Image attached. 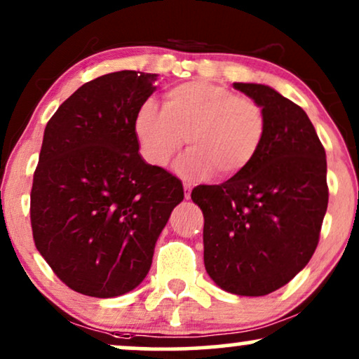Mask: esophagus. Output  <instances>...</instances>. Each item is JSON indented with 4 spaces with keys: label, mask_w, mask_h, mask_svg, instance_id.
I'll use <instances>...</instances> for the list:
<instances>
[{
    "label": "esophagus",
    "mask_w": 359,
    "mask_h": 359,
    "mask_svg": "<svg viewBox=\"0 0 359 359\" xmlns=\"http://www.w3.org/2000/svg\"><path fill=\"white\" fill-rule=\"evenodd\" d=\"M183 188H184V198L189 199L191 198V191H193V186H191L189 183H184Z\"/></svg>",
    "instance_id": "1"
}]
</instances>
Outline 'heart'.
<instances>
[{
    "label": "heart",
    "instance_id": "obj_1",
    "mask_svg": "<svg viewBox=\"0 0 359 359\" xmlns=\"http://www.w3.org/2000/svg\"><path fill=\"white\" fill-rule=\"evenodd\" d=\"M135 133L143 156L165 168L181 150L191 151L176 170L183 178H204L212 171L229 178L244 171L262 147L267 120L257 102L206 81L170 88L165 104L145 100L135 115Z\"/></svg>",
    "mask_w": 359,
    "mask_h": 359
}]
</instances>
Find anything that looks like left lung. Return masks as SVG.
I'll use <instances>...</instances> for the list:
<instances>
[{
  "mask_svg": "<svg viewBox=\"0 0 359 359\" xmlns=\"http://www.w3.org/2000/svg\"><path fill=\"white\" fill-rule=\"evenodd\" d=\"M262 107L267 133L254 161L191 193L204 216V267L222 290L262 297L292 280L318 244L328 206L327 155L305 110L264 83L234 82Z\"/></svg>",
  "mask_w": 359,
  "mask_h": 359,
  "instance_id": "left-lung-1",
  "label": "left lung"
}]
</instances>
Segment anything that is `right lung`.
I'll list each match as a JSON object with an SVG mask.
<instances>
[{"label": "right lung", "mask_w": 359, "mask_h": 359, "mask_svg": "<svg viewBox=\"0 0 359 359\" xmlns=\"http://www.w3.org/2000/svg\"><path fill=\"white\" fill-rule=\"evenodd\" d=\"M156 79L137 71L97 77L46 125L31 189L32 237L55 276L82 295L111 299L137 288L184 198L178 178L138 153L135 115Z\"/></svg>", "instance_id": "right-lung-1"}]
</instances>
